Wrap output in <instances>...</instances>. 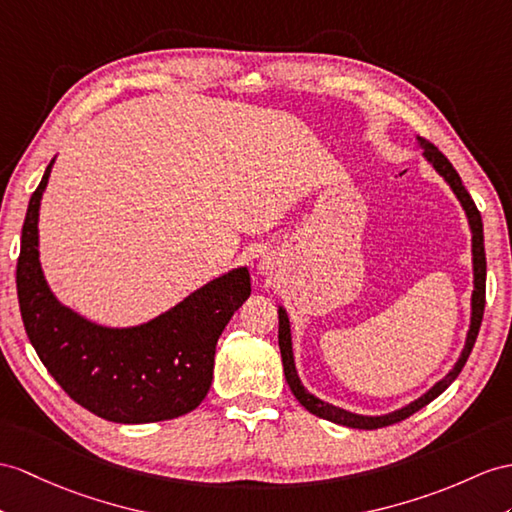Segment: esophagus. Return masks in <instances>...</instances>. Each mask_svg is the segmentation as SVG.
<instances>
[{
    "instance_id": "1",
    "label": "esophagus",
    "mask_w": 512,
    "mask_h": 512,
    "mask_svg": "<svg viewBox=\"0 0 512 512\" xmlns=\"http://www.w3.org/2000/svg\"><path fill=\"white\" fill-rule=\"evenodd\" d=\"M271 269V265H269V260H263V263H260V273H267Z\"/></svg>"
}]
</instances>
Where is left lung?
Instances as JSON below:
<instances>
[{
    "label": "left lung",
    "mask_w": 512,
    "mask_h": 512,
    "mask_svg": "<svg viewBox=\"0 0 512 512\" xmlns=\"http://www.w3.org/2000/svg\"><path fill=\"white\" fill-rule=\"evenodd\" d=\"M421 147H423V156L430 160V165L441 173L445 178V182L452 186V191L456 193V197L460 199V204H463L467 219H469V226H471V234H473V295H471V326L467 332V343H465V350L460 354L458 363L454 365V369L447 373L443 380L436 382L432 389L421 395L419 400L410 402L408 406L395 410V413L389 415H382V417H365V415H354V413H347L343 408H336L328 402H321L319 397L310 395L302 382L297 378V371H295V363H293V347H291V328H289V317H286L284 310H278V319H280V328H278V345H280V354H282V365H284V378L286 384L291 386L293 395L297 397V402L302 404L308 413H313L321 419H328L339 423V426H347V428H358V430H378L384 426H391V423L397 421H404L406 417L415 415L417 410H421L426 404H430L434 397H439L447 386H450L456 378L458 373L463 371L467 358L473 350V343L478 339V332H480V323H482V315H484V295H486V256H484V232H482V217H480V210L473 204L471 195L467 193V189L463 186V180L456 173V169L452 167V162L447 160L439 149H436L430 141L426 139H419Z\"/></svg>",
    "instance_id": "obj_1"
}]
</instances>
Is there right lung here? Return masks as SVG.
Instances as JSON below:
<instances>
[{"mask_svg": "<svg viewBox=\"0 0 512 512\" xmlns=\"http://www.w3.org/2000/svg\"><path fill=\"white\" fill-rule=\"evenodd\" d=\"M54 160L30 197L17 260V297L28 339L73 402L115 423L176 419L202 404L223 328L252 293L249 271L208 282L136 328H104L62 306L39 263V206Z\"/></svg>", "mask_w": 512, "mask_h": 512, "instance_id": "right-lung-1", "label": "right lung"}]
</instances>
